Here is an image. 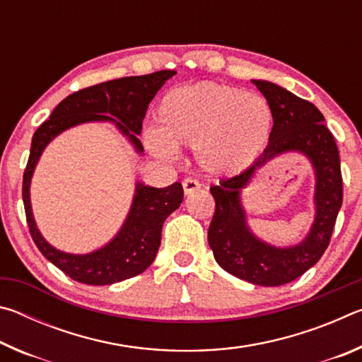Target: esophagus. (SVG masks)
<instances>
[{"label":"esophagus","instance_id":"esophagus-1","mask_svg":"<svg viewBox=\"0 0 362 362\" xmlns=\"http://www.w3.org/2000/svg\"><path fill=\"white\" fill-rule=\"evenodd\" d=\"M182 187H183V192H185V194H192L196 192V189L201 188V183L194 179H185L182 182Z\"/></svg>","mask_w":362,"mask_h":362}]
</instances>
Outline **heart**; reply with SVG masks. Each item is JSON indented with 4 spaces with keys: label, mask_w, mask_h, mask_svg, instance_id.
I'll return each mask as SVG.
<instances>
[{
    "label": "heart",
    "mask_w": 362,
    "mask_h": 362,
    "mask_svg": "<svg viewBox=\"0 0 362 362\" xmlns=\"http://www.w3.org/2000/svg\"><path fill=\"white\" fill-rule=\"evenodd\" d=\"M273 112L265 97L240 88L201 83L170 90L156 110V132L146 145L161 158L174 146L194 145L196 161L214 175L238 174L265 148Z\"/></svg>",
    "instance_id": "obj_1"
}]
</instances>
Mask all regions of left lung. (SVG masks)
<instances>
[{
	"mask_svg": "<svg viewBox=\"0 0 362 362\" xmlns=\"http://www.w3.org/2000/svg\"><path fill=\"white\" fill-rule=\"evenodd\" d=\"M252 83L272 107V136L252 166L211 187L216 212L207 241L225 272L252 284L272 287L297 279L321 259L341 207L343 183L339 148L320 110L274 83L263 79H252ZM289 151L302 152L315 169L317 214L310 233L302 243L276 248L259 240L250 231L240 204V192L260 167Z\"/></svg>",
	"mask_w": 362,
	"mask_h": 362,
	"instance_id": "1",
	"label": "left lung"
}]
</instances>
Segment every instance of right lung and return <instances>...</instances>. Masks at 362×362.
I'll list each match as a JSON object with an SVG mask.
<instances>
[{
  "label": "right lung",
  "instance_id": "right-lung-1",
  "mask_svg": "<svg viewBox=\"0 0 362 362\" xmlns=\"http://www.w3.org/2000/svg\"><path fill=\"white\" fill-rule=\"evenodd\" d=\"M175 71L161 70L144 76H127L86 88L66 97L32 139L28 163L23 173L22 198L25 206L27 223L36 247L46 259L83 284L105 286L137 276L155 260L161 244L164 220L183 201L182 183L175 182L166 188L146 187L136 183L131 211L112 241L89 254H66L51 246L38 230L30 203V183L47 144L60 132L83 122H115L122 136L129 139L137 153L144 151L137 136L142 132L145 118L153 97Z\"/></svg>",
  "mask_w": 362,
  "mask_h": 362
}]
</instances>
